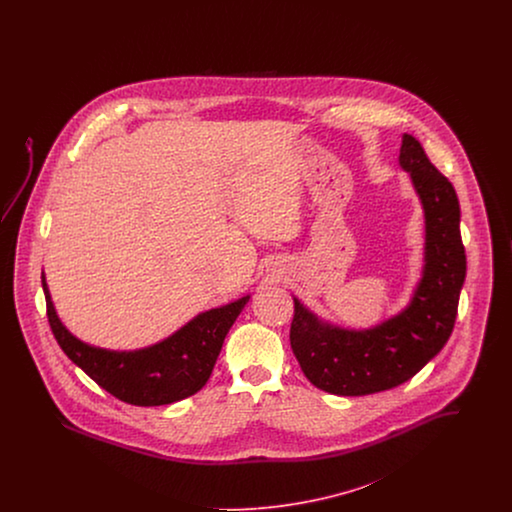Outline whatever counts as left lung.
Returning <instances> with one entry per match:
<instances>
[{"mask_svg":"<svg viewBox=\"0 0 512 512\" xmlns=\"http://www.w3.org/2000/svg\"><path fill=\"white\" fill-rule=\"evenodd\" d=\"M399 167L424 213L420 280L397 315L359 330L324 320L293 297V355L318 390L351 397L391 390L428 365L453 332L466 276L459 199L411 134H403Z\"/></svg>","mask_w":512,"mask_h":512,"instance_id":"8db88e82","label":"left lung"}]
</instances>
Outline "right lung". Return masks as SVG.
Segmentation results:
<instances>
[{
	"label": "right lung",
	"instance_id": "right-lung-1",
	"mask_svg": "<svg viewBox=\"0 0 512 512\" xmlns=\"http://www.w3.org/2000/svg\"><path fill=\"white\" fill-rule=\"evenodd\" d=\"M42 286L49 326L65 355L103 390L138 407L171 405L201 390L215 368L228 330L251 297L247 293L236 301L203 311L169 338L153 345L117 351L76 338L55 311L44 272Z\"/></svg>",
	"mask_w": 512,
	"mask_h": 512
}]
</instances>
